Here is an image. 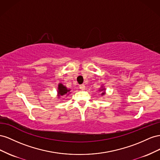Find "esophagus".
Returning <instances> with one entry per match:
<instances>
[{
    "instance_id": "34e87169",
    "label": "esophagus",
    "mask_w": 160,
    "mask_h": 160,
    "mask_svg": "<svg viewBox=\"0 0 160 160\" xmlns=\"http://www.w3.org/2000/svg\"><path fill=\"white\" fill-rule=\"evenodd\" d=\"M79 87H80V89H81V90H85L86 86L84 84H80L79 86Z\"/></svg>"
}]
</instances>
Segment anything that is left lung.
<instances>
[{"label":"left lung","instance_id":"8db88e82","mask_svg":"<svg viewBox=\"0 0 160 160\" xmlns=\"http://www.w3.org/2000/svg\"><path fill=\"white\" fill-rule=\"evenodd\" d=\"M105 90V88H102L101 90H100V91H103V90ZM104 94H105V92H103L101 94V95H104Z\"/></svg>","mask_w":160,"mask_h":160}]
</instances>
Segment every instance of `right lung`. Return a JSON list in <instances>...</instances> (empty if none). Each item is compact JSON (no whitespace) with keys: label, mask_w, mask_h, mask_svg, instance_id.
Returning <instances> with one entry per match:
<instances>
[{"label":"right lung","mask_w":160,"mask_h":160,"mask_svg":"<svg viewBox=\"0 0 160 160\" xmlns=\"http://www.w3.org/2000/svg\"><path fill=\"white\" fill-rule=\"evenodd\" d=\"M70 92V89H68L65 86H63L62 83H60L58 84V96L59 97H61V96L63 95H68Z\"/></svg>","instance_id":"right-lung-1"}]
</instances>
